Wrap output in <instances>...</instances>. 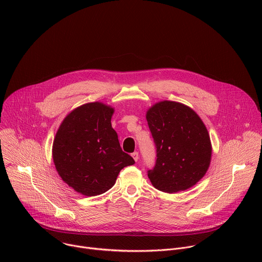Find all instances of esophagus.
<instances>
[{
	"mask_svg": "<svg viewBox=\"0 0 262 262\" xmlns=\"http://www.w3.org/2000/svg\"><path fill=\"white\" fill-rule=\"evenodd\" d=\"M132 157H133V159H134L136 162H138V160H139V154H138L137 151L133 152V154H132Z\"/></svg>",
	"mask_w": 262,
	"mask_h": 262,
	"instance_id": "1",
	"label": "esophagus"
}]
</instances>
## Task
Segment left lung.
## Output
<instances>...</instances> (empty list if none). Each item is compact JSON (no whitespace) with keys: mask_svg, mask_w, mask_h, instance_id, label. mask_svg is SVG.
I'll return each mask as SVG.
<instances>
[{"mask_svg":"<svg viewBox=\"0 0 262 262\" xmlns=\"http://www.w3.org/2000/svg\"><path fill=\"white\" fill-rule=\"evenodd\" d=\"M146 119L157 147L156 165L147 172L152 185L170 194L192 188L205 175L211 159L203 121L188 105L170 100L151 106Z\"/></svg>","mask_w":262,"mask_h":262,"instance_id":"left-lung-1","label":"left lung"}]
</instances>
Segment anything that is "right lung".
Returning <instances> with one entry per match:
<instances>
[{
	"mask_svg": "<svg viewBox=\"0 0 262 262\" xmlns=\"http://www.w3.org/2000/svg\"><path fill=\"white\" fill-rule=\"evenodd\" d=\"M113 113L114 108L104 103H85L65 117L54 139L57 172L82 195L105 193L115 184L121 169L135 164L122 151L118 135L112 127Z\"/></svg>",
	"mask_w": 262,
	"mask_h": 262,
	"instance_id": "add662e5",
	"label": "right lung"
}]
</instances>
